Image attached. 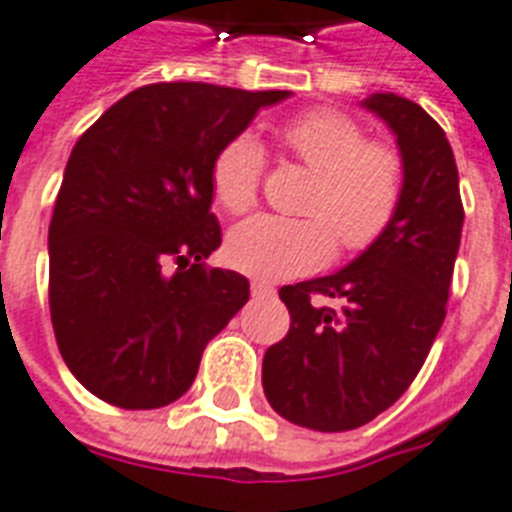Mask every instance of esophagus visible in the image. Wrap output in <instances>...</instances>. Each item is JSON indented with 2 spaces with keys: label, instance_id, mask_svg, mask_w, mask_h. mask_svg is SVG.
<instances>
[{
  "label": "esophagus",
  "instance_id": "esophagus-1",
  "mask_svg": "<svg viewBox=\"0 0 512 512\" xmlns=\"http://www.w3.org/2000/svg\"><path fill=\"white\" fill-rule=\"evenodd\" d=\"M275 293V285L272 282H264V280H253L251 282V296L253 298H269Z\"/></svg>",
  "mask_w": 512,
  "mask_h": 512
}]
</instances>
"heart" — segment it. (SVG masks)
<instances>
[{
  "label": "heart",
  "mask_w": 512,
  "mask_h": 512,
  "mask_svg": "<svg viewBox=\"0 0 512 512\" xmlns=\"http://www.w3.org/2000/svg\"><path fill=\"white\" fill-rule=\"evenodd\" d=\"M280 142L317 174L304 219L253 216L227 237L232 267L285 280L327 264L335 240L343 253H365L394 224L407 187L402 153L370 140L365 126L335 108H312L280 126ZM267 155L251 134H237L211 163L216 203L240 216L259 203Z\"/></svg>",
  "instance_id": "heart-1"
}]
</instances>
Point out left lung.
Instances as JSON below:
<instances>
[{
    "label": "left lung",
    "mask_w": 512,
    "mask_h": 512,
    "mask_svg": "<svg viewBox=\"0 0 512 512\" xmlns=\"http://www.w3.org/2000/svg\"><path fill=\"white\" fill-rule=\"evenodd\" d=\"M365 105L394 129L402 150V208L391 230L346 269L282 285L290 330L269 346L261 370L272 410L322 433L370 423L410 388L447 317L463 235L444 129L399 94H372Z\"/></svg>",
    "instance_id": "left-lung-1"
}]
</instances>
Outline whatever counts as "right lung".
Listing matches in <instances>:
<instances>
[{"instance_id":"right-lung-1","label":"right lung","mask_w":512,"mask_h":512,"mask_svg":"<svg viewBox=\"0 0 512 512\" xmlns=\"http://www.w3.org/2000/svg\"><path fill=\"white\" fill-rule=\"evenodd\" d=\"M288 92L161 81L110 105L73 147L49 222V314L68 370L97 399L155 410L185 394L248 280L222 245L211 163Z\"/></svg>"}]
</instances>
